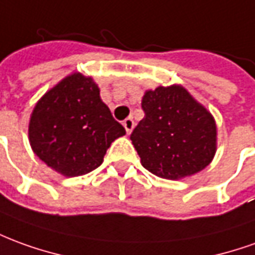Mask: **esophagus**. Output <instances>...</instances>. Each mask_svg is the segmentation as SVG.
Masks as SVG:
<instances>
[{"label": "esophagus", "mask_w": 255, "mask_h": 255, "mask_svg": "<svg viewBox=\"0 0 255 255\" xmlns=\"http://www.w3.org/2000/svg\"><path fill=\"white\" fill-rule=\"evenodd\" d=\"M123 126L126 128L127 133H131V131L133 129V126H135V123H133V120L131 117H128V119H126V120L123 122Z\"/></svg>", "instance_id": "34e87169"}]
</instances>
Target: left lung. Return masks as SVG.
Wrapping results in <instances>:
<instances>
[{
    "label": "left lung",
    "mask_w": 255,
    "mask_h": 255,
    "mask_svg": "<svg viewBox=\"0 0 255 255\" xmlns=\"http://www.w3.org/2000/svg\"><path fill=\"white\" fill-rule=\"evenodd\" d=\"M142 109L145 117L129 138L146 170L181 179L211 163L217 150L214 117L182 85L146 91Z\"/></svg>",
    "instance_id": "1"
}]
</instances>
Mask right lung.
<instances>
[{
  "instance_id": "right-lung-1",
  "label": "right lung",
  "mask_w": 255,
  "mask_h": 255,
  "mask_svg": "<svg viewBox=\"0 0 255 255\" xmlns=\"http://www.w3.org/2000/svg\"><path fill=\"white\" fill-rule=\"evenodd\" d=\"M126 135L102 102L97 83L73 73L35 105L28 123L33 152L65 177L88 174L102 164L112 142Z\"/></svg>"
}]
</instances>
